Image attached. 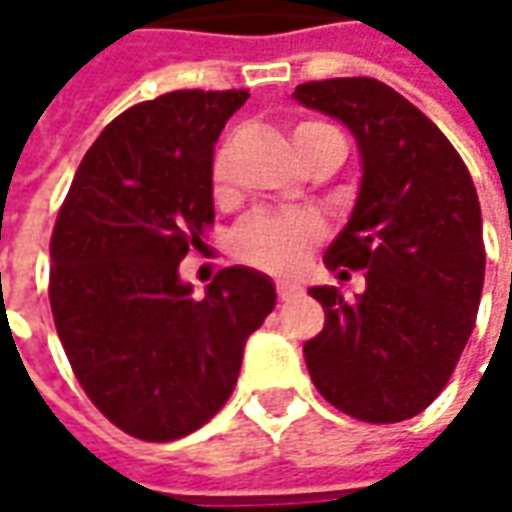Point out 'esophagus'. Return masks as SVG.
<instances>
[{
	"mask_svg": "<svg viewBox=\"0 0 512 512\" xmlns=\"http://www.w3.org/2000/svg\"><path fill=\"white\" fill-rule=\"evenodd\" d=\"M302 294V285L300 283H291V280H277V297L280 300H294V297H300Z\"/></svg>",
	"mask_w": 512,
	"mask_h": 512,
	"instance_id": "esophagus-1",
	"label": "esophagus"
}]
</instances>
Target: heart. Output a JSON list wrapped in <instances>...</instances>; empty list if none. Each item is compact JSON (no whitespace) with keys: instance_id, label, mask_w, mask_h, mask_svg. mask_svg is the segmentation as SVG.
I'll return each mask as SVG.
<instances>
[{"instance_id":"1","label":"heart","mask_w":512,"mask_h":512,"mask_svg":"<svg viewBox=\"0 0 512 512\" xmlns=\"http://www.w3.org/2000/svg\"><path fill=\"white\" fill-rule=\"evenodd\" d=\"M325 123H300L294 131V139L316 134ZM227 182V148H221L212 159V184L215 193L224 190ZM322 224L314 215H300V212H255L249 215L235 235V252L243 263L255 269L271 271V274H285L297 269L308 249L319 241Z\"/></svg>"}]
</instances>
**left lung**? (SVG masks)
<instances>
[{
	"mask_svg": "<svg viewBox=\"0 0 512 512\" xmlns=\"http://www.w3.org/2000/svg\"><path fill=\"white\" fill-rule=\"evenodd\" d=\"M294 97L347 125L361 156L356 207L325 266L339 280L361 269L367 285L356 300L308 288L325 308L302 347L308 373L344 415L409 420L443 392L474 330L485 283L476 187L446 134L387 83L311 81Z\"/></svg>",
	"mask_w": 512,
	"mask_h": 512,
	"instance_id": "1",
	"label": "left lung"
}]
</instances>
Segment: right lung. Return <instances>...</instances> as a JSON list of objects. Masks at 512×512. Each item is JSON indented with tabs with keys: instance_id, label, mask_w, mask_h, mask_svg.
<instances>
[{
	"instance_id": "right-lung-1",
	"label": "right lung",
	"mask_w": 512,
	"mask_h": 512,
	"mask_svg": "<svg viewBox=\"0 0 512 512\" xmlns=\"http://www.w3.org/2000/svg\"><path fill=\"white\" fill-rule=\"evenodd\" d=\"M249 92L182 89L111 120L58 212L50 305L83 392L148 443L201 429L232 395L243 347L274 308V283L246 266L204 297L179 277L212 207V151Z\"/></svg>"
}]
</instances>
